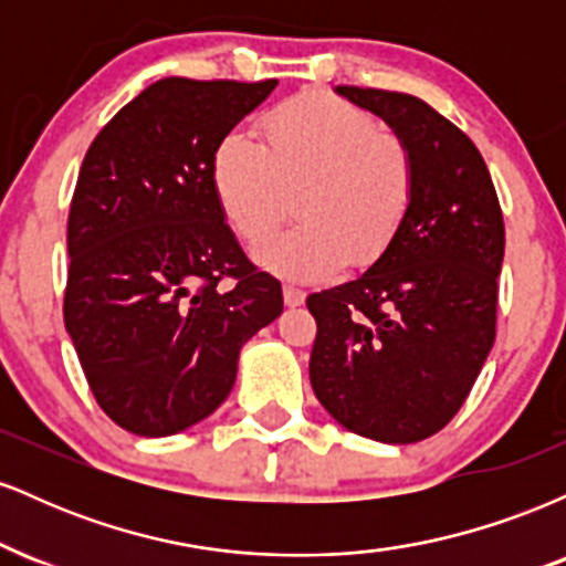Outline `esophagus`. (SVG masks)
I'll list each match as a JSON object with an SVG mask.
<instances>
[{
	"mask_svg": "<svg viewBox=\"0 0 566 566\" xmlns=\"http://www.w3.org/2000/svg\"><path fill=\"white\" fill-rule=\"evenodd\" d=\"M303 303H305V292L292 287V284H284V305H287V308H297V305Z\"/></svg>",
	"mask_w": 566,
	"mask_h": 566,
	"instance_id": "esophagus-1",
	"label": "esophagus"
}]
</instances>
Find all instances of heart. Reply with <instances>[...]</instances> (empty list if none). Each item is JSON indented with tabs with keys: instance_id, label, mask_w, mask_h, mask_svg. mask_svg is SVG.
Instances as JSON below:
<instances>
[{
	"instance_id": "obj_1",
	"label": "heart",
	"mask_w": 566,
	"mask_h": 566,
	"mask_svg": "<svg viewBox=\"0 0 566 566\" xmlns=\"http://www.w3.org/2000/svg\"><path fill=\"white\" fill-rule=\"evenodd\" d=\"M265 143L229 133L212 157V188L226 223L261 247L290 218L258 261L279 276L314 282L343 265L365 269L391 247L415 199V167L405 143L382 133L365 108L327 93H303L261 119Z\"/></svg>"
}]
</instances>
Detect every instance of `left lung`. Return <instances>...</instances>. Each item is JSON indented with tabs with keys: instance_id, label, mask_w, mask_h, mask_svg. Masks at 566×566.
I'll use <instances>...</instances> for the list:
<instances>
[{
	"instance_id": "8db88e82",
	"label": "left lung",
	"mask_w": 566,
	"mask_h": 566,
	"mask_svg": "<svg viewBox=\"0 0 566 566\" xmlns=\"http://www.w3.org/2000/svg\"><path fill=\"white\" fill-rule=\"evenodd\" d=\"M380 116L415 167L409 216L354 282L308 295L316 399L348 431L412 444L463 407L495 343L505 229L482 154L407 93L337 87Z\"/></svg>"
}]
</instances>
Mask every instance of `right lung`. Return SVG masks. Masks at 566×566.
<instances>
[{"label":"right lung","mask_w":566,"mask_h":566,"mask_svg":"<svg viewBox=\"0 0 566 566\" xmlns=\"http://www.w3.org/2000/svg\"><path fill=\"white\" fill-rule=\"evenodd\" d=\"M276 84L167 76L84 154L63 319L95 401L129 433L170 437L216 412L239 350L282 314V284L247 261L212 188L218 143Z\"/></svg>","instance_id":"obj_1"}]
</instances>
